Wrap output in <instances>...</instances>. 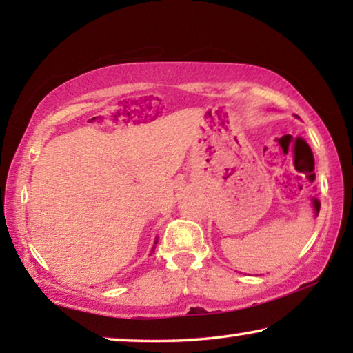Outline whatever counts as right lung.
<instances>
[{
  "instance_id": "right-lung-1",
  "label": "right lung",
  "mask_w": 353,
  "mask_h": 353,
  "mask_svg": "<svg viewBox=\"0 0 353 353\" xmlns=\"http://www.w3.org/2000/svg\"><path fill=\"white\" fill-rule=\"evenodd\" d=\"M155 244H157V241H155ZM154 249H155V245H154ZM154 249H152V252H154ZM152 255V254H150Z\"/></svg>"
}]
</instances>
